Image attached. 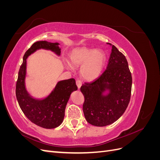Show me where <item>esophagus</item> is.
<instances>
[{
	"label": "esophagus",
	"instance_id": "esophagus-1",
	"mask_svg": "<svg viewBox=\"0 0 160 160\" xmlns=\"http://www.w3.org/2000/svg\"><path fill=\"white\" fill-rule=\"evenodd\" d=\"M76 85H77V88H78V89H79L81 87V85H82V82H81V81L77 80V81H76Z\"/></svg>",
	"mask_w": 160,
	"mask_h": 160
}]
</instances>
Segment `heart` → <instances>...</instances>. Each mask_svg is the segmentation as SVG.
<instances>
[{"instance_id": "obj_1", "label": "heart", "mask_w": 160, "mask_h": 160, "mask_svg": "<svg viewBox=\"0 0 160 160\" xmlns=\"http://www.w3.org/2000/svg\"><path fill=\"white\" fill-rule=\"evenodd\" d=\"M68 61L72 67H81L82 77L92 81L98 78L102 72L106 61V54L101 49L77 47L70 52Z\"/></svg>"}]
</instances>
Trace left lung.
Here are the masks:
<instances>
[{"label": "left lung", "instance_id": "1", "mask_svg": "<svg viewBox=\"0 0 160 160\" xmlns=\"http://www.w3.org/2000/svg\"><path fill=\"white\" fill-rule=\"evenodd\" d=\"M107 44L112 49L106 70L92 83L81 87L85 118L98 127L114 123L123 114L132 91V77L126 58L114 45Z\"/></svg>", "mask_w": 160, "mask_h": 160}]
</instances>
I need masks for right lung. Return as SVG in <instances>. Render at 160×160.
<instances>
[{"label": "right lung", "instance_id": "1", "mask_svg": "<svg viewBox=\"0 0 160 160\" xmlns=\"http://www.w3.org/2000/svg\"><path fill=\"white\" fill-rule=\"evenodd\" d=\"M59 42L47 41L34 43L23 56V61L18 71L16 85V96L19 106L31 122L45 129L55 128L63 122L67 102L72 91L77 90L75 80L69 79L58 81L50 93L42 98L32 97L28 91L25 79L27 59L38 50L51 51L56 55H61Z\"/></svg>", "mask_w": 160, "mask_h": 160}]
</instances>
